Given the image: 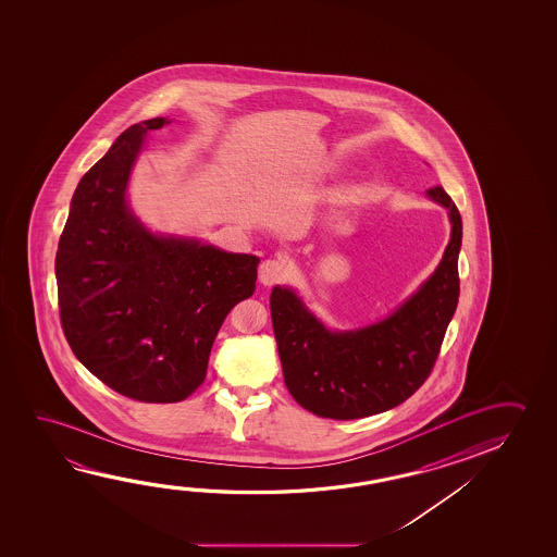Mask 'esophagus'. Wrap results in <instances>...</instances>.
Returning a JSON list of instances; mask_svg holds the SVG:
<instances>
[{
  "mask_svg": "<svg viewBox=\"0 0 557 557\" xmlns=\"http://www.w3.org/2000/svg\"><path fill=\"white\" fill-rule=\"evenodd\" d=\"M285 275H287V262L282 258L264 260L258 268V280L264 285H275V283L283 282Z\"/></svg>",
  "mask_w": 557,
  "mask_h": 557,
  "instance_id": "1",
  "label": "esophagus"
}]
</instances>
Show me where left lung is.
<instances>
[{
    "label": "left lung",
    "instance_id": "8db88e82",
    "mask_svg": "<svg viewBox=\"0 0 557 557\" xmlns=\"http://www.w3.org/2000/svg\"><path fill=\"white\" fill-rule=\"evenodd\" d=\"M428 198L448 210L450 240L435 272L393 314L356 330H330L292 287L275 285L270 310L287 391L305 410L359 420L391 410L425 383L460 293L462 220L441 186Z\"/></svg>",
    "mask_w": 557,
    "mask_h": 557
}]
</instances>
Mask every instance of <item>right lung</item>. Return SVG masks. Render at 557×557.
<instances>
[{"label": "right lung", "instance_id": "1", "mask_svg": "<svg viewBox=\"0 0 557 557\" xmlns=\"http://www.w3.org/2000/svg\"><path fill=\"white\" fill-rule=\"evenodd\" d=\"M129 126L77 184L55 252L58 305L75 357L112 391L171 404L206 379L223 320L256 287L260 258L156 235L126 200L147 132Z\"/></svg>", "mask_w": 557, "mask_h": 557}]
</instances>
